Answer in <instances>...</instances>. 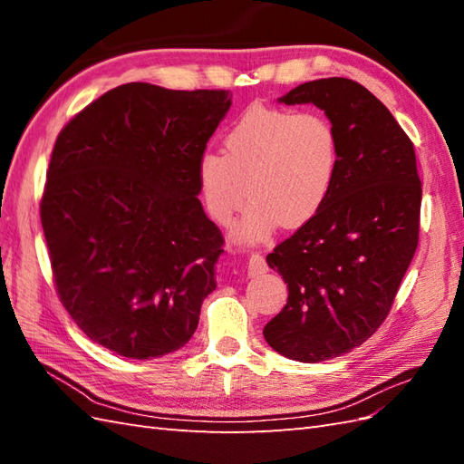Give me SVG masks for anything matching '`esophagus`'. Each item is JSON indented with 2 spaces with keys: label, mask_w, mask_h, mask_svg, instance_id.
Instances as JSON below:
<instances>
[{
  "label": "esophagus",
  "mask_w": 464,
  "mask_h": 464,
  "mask_svg": "<svg viewBox=\"0 0 464 464\" xmlns=\"http://www.w3.org/2000/svg\"><path fill=\"white\" fill-rule=\"evenodd\" d=\"M265 271H267V263H265L263 255L253 253L247 259V275L249 277H257V275H263Z\"/></svg>",
  "instance_id": "obj_1"
}]
</instances>
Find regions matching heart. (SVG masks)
Here are the masks:
<instances>
[{"instance_id":"b5f03b06","label":"heart","mask_w":464,"mask_h":464,"mask_svg":"<svg viewBox=\"0 0 464 464\" xmlns=\"http://www.w3.org/2000/svg\"><path fill=\"white\" fill-rule=\"evenodd\" d=\"M341 165L334 125L314 111L249 105L223 135V153L205 151L197 185L207 215L227 225L251 197L233 237L257 243L277 227L299 229L327 205Z\"/></svg>"}]
</instances>
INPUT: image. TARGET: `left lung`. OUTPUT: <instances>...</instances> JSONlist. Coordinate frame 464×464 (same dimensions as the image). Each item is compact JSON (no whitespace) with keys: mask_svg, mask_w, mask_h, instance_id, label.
<instances>
[{"mask_svg":"<svg viewBox=\"0 0 464 464\" xmlns=\"http://www.w3.org/2000/svg\"><path fill=\"white\" fill-rule=\"evenodd\" d=\"M279 103L317 105L341 141L327 205L267 255L289 299L265 341L283 357L319 362L359 347L387 319L417 251L422 189L407 133L361 83L314 80Z\"/></svg>","mask_w":464,"mask_h":464,"instance_id":"1","label":"left lung"}]
</instances>
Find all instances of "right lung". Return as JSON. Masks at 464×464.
Returning <instances> with one entry per match:
<instances>
[{"label":"right lung","instance_id":"1","mask_svg":"<svg viewBox=\"0 0 464 464\" xmlns=\"http://www.w3.org/2000/svg\"><path fill=\"white\" fill-rule=\"evenodd\" d=\"M229 92L125 83L59 133L42 199L55 287L87 337L127 359L181 349L215 291L223 237L197 161Z\"/></svg>","mask_w":464,"mask_h":464}]
</instances>
